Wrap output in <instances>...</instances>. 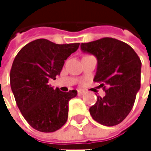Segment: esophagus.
I'll use <instances>...</instances> for the list:
<instances>
[{
  "label": "esophagus",
  "instance_id": "esophagus-1",
  "mask_svg": "<svg viewBox=\"0 0 151 151\" xmlns=\"http://www.w3.org/2000/svg\"><path fill=\"white\" fill-rule=\"evenodd\" d=\"M85 93H85L84 91H81V90H78V95H84Z\"/></svg>",
  "mask_w": 151,
  "mask_h": 151
}]
</instances>
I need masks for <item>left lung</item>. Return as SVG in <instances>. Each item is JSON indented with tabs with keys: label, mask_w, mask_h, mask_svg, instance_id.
I'll use <instances>...</instances> for the list:
<instances>
[{
	"label": "left lung",
	"mask_w": 151,
	"mask_h": 151,
	"mask_svg": "<svg viewBox=\"0 0 151 151\" xmlns=\"http://www.w3.org/2000/svg\"><path fill=\"white\" fill-rule=\"evenodd\" d=\"M81 50L94 55L98 60L94 82L105 91L104 97L89 108L97 122L105 126L121 123L131 111L141 86L142 63L128 44L112 37L82 43Z\"/></svg>",
	"instance_id": "left-lung-1"
}]
</instances>
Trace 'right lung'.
Wrapping results in <instances>:
<instances>
[{"mask_svg":"<svg viewBox=\"0 0 151 151\" xmlns=\"http://www.w3.org/2000/svg\"><path fill=\"white\" fill-rule=\"evenodd\" d=\"M78 46L37 39L23 46L14 59L10 86L15 102L27 122L40 132H54L67 121L68 103L77 91L53 89L49 80L60 74L65 60Z\"/></svg>","mask_w":151,"mask_h":151,"instance_id":"right-lung-1","label":"right lung"}]
</instances>
